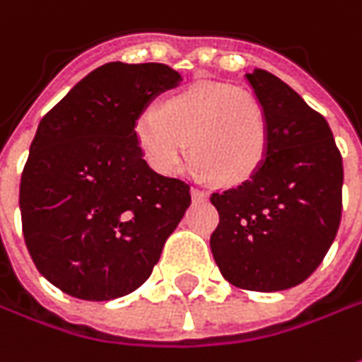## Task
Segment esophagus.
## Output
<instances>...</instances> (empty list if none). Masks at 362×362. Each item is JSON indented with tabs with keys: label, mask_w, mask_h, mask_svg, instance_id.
<instances>
[{
	"label": "esophagus",
	"mask_w": 362,
	"mask_h": 362,
	"mask_svg": "<svg viewBox=\"0 0 362 362\" xmlns=\"http://www.w3.org/2000/svg\"><path fill=\"white\" fill-rule=\"evenodd\" d=\"M192 198L194 200H206L208 194H206L204 190H200V188H192Z\"/></svg>",
	"instance_id": "esophagus-1"
}]
</instances>
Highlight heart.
I'll list each match as a JSON object with an SVG mask.
<instances>
[{
  "label": "heart",
  "mask_w": 362,
  "mask_h": 362,
  "mask_svg": "<svg viewBox=\"0 0 362 362\" xmlns=\"http://www.w3.org/2000/svg\"><path fill=\"white\" fill-rule=\"evenodd\" d=\"M146 160L178 174L188 156L222 184L250 178L268 152V119L258 98L228 83L200 81L148 107L134 122Z\"/></svg>",
  "instance_id": "obj_1"
}]
</instances>
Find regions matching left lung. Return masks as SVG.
<instances>
[{
    "mask_svg": "<svg viewBox=\"0 0 362 362\" xmlns=\"http://www.w3.org/2000/svg\"><path fill=\"white\" fill-rule=\"evenodd\" d=\"M268 119V152L236 188L214 192L212 256L226 281L274 293L306 281L329 252L343 210V158L327 119L264 69L246 74Z\"/></svg>",
    "mask_w": 362,
    "mask_h": 362,
    "instance_id": "obj_1",
    "label": "left lung"
}]
</instances>
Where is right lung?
Here are the masks:
<instances>
[{
    "instance_id": "add662e5",
    "label": "right lung",
    "mask_w": 362,
    "mask_h": 362,
    "mask_svg": "<svg viewBox=\"0 0 362 362\" xmlns=\"http://www.w3.org/2000/svg\"><path fill=\"white\" fill-rule=\"evenodd\" d=\"M164 64L110 62L45 114L19 184L33 264L81 300L134 293L190 206V186L148 166L134 122L180 83Z\"/></svg>"
}]
</instances>
